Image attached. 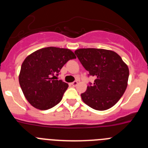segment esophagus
<instances>
[{
	"instance_id": "esophagus-1",
	"label": "esophagus",
	"mask_w": 148,
	"mask_h": 148,
	"mask_svg": "<svg viewBox=\"0 0 148 148\" xmlns=\"http://www.w3.org/2000/svg\"><path fill=\"white\" fill-rule=\"evenodd\" d=\"M70 84H71L72 86H73V87H75V86H76L77 84H78V82H77V81H75V82H72V83Z\"/></svg>"
}]
</instances>
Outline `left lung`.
<instances>
[{
  "label": "left lung",
  "mask_w": 148,
  "mask_h": 148,
  "mask_svg": "<svg viewBox=\"0 0 148 148\" xmlns=\"http://www.w3.org/2000/svg\"><path fill=\"white\" fill-rule=\"evenodd\" d=\"M75 54L81 64L95 78L81 94L83 101L96 110L112 108L121 99L127 86L129 69L113 51L104 49H78Z\"/></svg>",
  "instance_id": "8db88e82"
}]
</instances>
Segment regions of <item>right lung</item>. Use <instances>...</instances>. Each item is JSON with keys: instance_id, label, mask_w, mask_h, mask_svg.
I'll return each instance as SVG.
<instances>
[{"instance_id": "add662e5", "label": "right lung", "mask_w": 148, "mask_h": 148, "mask_svg": "<svg viewBox=\"0 0 148 148\" xmlns=\"http://www.w3.org/2000/svg\"><path fill=\"white\" fill-rule=\"evenodd\" d=\"M75 58L70 49L53 47L42 48L27 56L21 68L19 84L31 105L45 110L61 101L68 84L55 78L69 60Z\"/></svg>"}]
</instances>
